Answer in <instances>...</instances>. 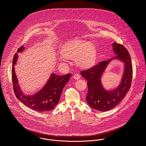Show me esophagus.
I'll return each mask as SVG.
<instances>
[{"mask_svg": "<svg viewBox=\"0 0 146 146\" xmlns=\"http://www.w3.org/2000/svg\"><path fill=\"white\" fill-rule=\"evenodd\" d=\"M73 78L74 79H75L76 80H78V79H80V76L78 74H75L74 76H73Z\"/></svg>", "mask_w": 146, "mask_h": 146, "instance_id": "esophagus-1", "label": "esophagus"}]
</instances>
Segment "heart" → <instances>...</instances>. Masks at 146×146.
Listing matches in <instances>:
<instances>
[{
    "instance_id": "obj_1",
    "label": "heart",
    "mask_w": 146,
    "mask_h": 146,
    "mask_svg": "<svg viewBox=\"0 0 146 146\" xmlns=\"http://www.w3.org/2000/svg\"><path fill=\"white\" fill-rule=\"evenodd\" d=\"M60 61L65 58H74L78 65L86 68L92 66L96 59V49L91 42L84 40H76L65 44L62 49Z\"/></svg>"
}]
</instances>
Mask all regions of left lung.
<instances>
[{
  "mask_svg": "<svg viewBox=\"0 0 146 146\" xmlns=\"http://www.w3.org/2000/svg\"><path fill=\"white\" fill-rule=\"evenodd\" d=\"M113 50L115 57L81 72V76L88 81L86 100L91 108L101 111L110 110L118 105L129 90L132 81L133 66L128 50L123 45L115 42L113 43ZM115 59L124 64L122 78L118 86L107 90L102 83V76L108 64Z\"/></svg>",
  "mask_w": 146,
  "mask_h": 146,
  "instance_id": "1",
  "label": "left lung"
}]
</instances>
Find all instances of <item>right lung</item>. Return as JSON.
I'll list each match as a JSON object with an SVG mask.
<instances>
[{"mask_svg":"<svg viewBox=\"0 0 146 146\" xmlns=\"http://www.w3.org/2000/svg\"><path fill=\"white\" fill-rule=\"evenodd\" d=\"M25 48L22 45L15 54L12 62V80L13 90L17 98L31 109L41 113L52 110L60 101L64 87L68 83L71 74L57 76L52 73L44 86L37 92L32 95L25 94L18 84L14 65L16 64L18 54L23 52Z\"/></svg>","mask_w":146,"mask_h":146,"instance_id":"add662e5","label":"right lung"}]
</instances>
